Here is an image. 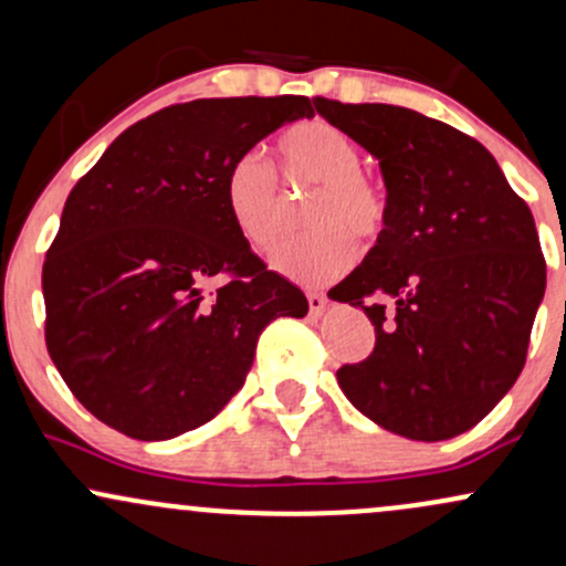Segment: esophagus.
<instances>
[{
    "instance_id": "obj_1",
    "label": "esophagus",
    "mask_w": 566,
    "mask_h": 566,
    "mask_svg": "<svg viewBox=\"0 0 566 566\" xmlns=\"http://www.w3.org/2000/svg\"><path fill=\"white\" fill-rule=\"evenodd\" d=\"M327 297L319 295V292H308V311L311 316H322L324 308H327Z\"/></svg>"
}]
</instances>
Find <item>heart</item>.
<instances>
[{
  "label": "heart",
  "instance_id": "b5f03b06",
  "mask_svg": "<svg viewBox=\"0 0 566 566\" xmlns=\"http://www.w3.org/2000/svg\"><path fill=\"white\" fill-rule=\"evenodd\" d=\"M276 167L295 191L314 188L305 205L311 233L292 239L271 258L282 276L305 287H319L354 265L359 239H378L388 220V201L367 178L365 154L343 129L322 119H305L284 129L276 140ZM223 199L239 237L252 250L271 252L287 233V201L274 172L255 154L229 167Z\"/></svg>",
  "mask_w": 566,
  "mask_h": 566
}]
</instances>
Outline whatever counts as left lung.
Instances as JSON below:
<instances>
[{
	"label": "left lung",
	"mask_w": 566,
	"mask_h": 566,
	"mask_svg": "<svg viewBox=\"0 0 566 566\" xmlns=\"http://www.w3.org/2000/svg\"><path fill=\"white\" fill-rule=\"evenodd\" d=\"M316 112L380 161L388 220L335 301L365 308L375 348L337 369L386 431L441 441L511 391L545 295L530 207L479 140L412 108L316 97Z\"/></svg>",
	"instance_id": "left-lung-1"
}]
</instances>
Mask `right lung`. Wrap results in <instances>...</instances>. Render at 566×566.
I'll list each match as a JSON object with an SVG mask.
<instances>
[{
	"label": "right lung",
	"mask_w": 566,
	"mask_h": 566,
	"mask_svg": "<svg viewBox=\"0 0 566 566\" xmlns=\"http://www.w3.org/2000/svg\"><path fill=\"white\" fill-rule=\"evenodd\" d=\"M311 116L303 95L178 103L127 127L71 188L42 269L44 340L97 420L140 441L205 426L244 386L265 324L308 314L233 229L223 180Z\"/></svg>",
	"instance_id": "obj_1"
}]
</instances>
